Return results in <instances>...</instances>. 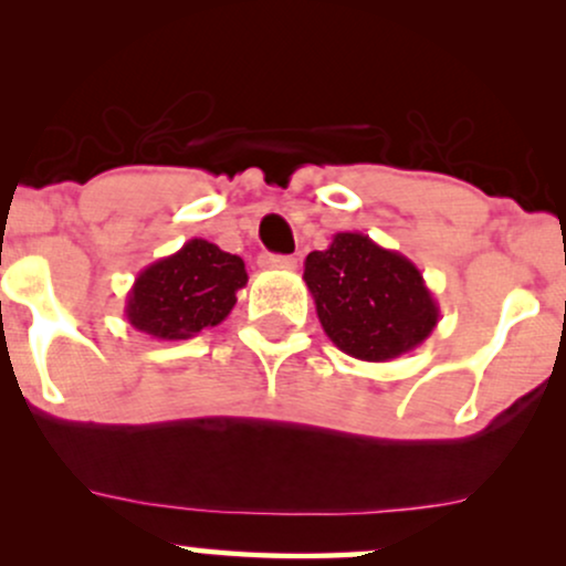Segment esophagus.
<instances>
[{
    "instance_id": "1",
    "label": "esophagus",
    "mask_w": 566,
    "mask_h": 566,
    "mask_svg": "<svg viewBox=\"0 0 566 566\" xmlns=\"http://www.w3.org/2000/svg\"><path fill=\"white\" fill-rule=\"evenodd\" d=\"M263 269H295L297 261L292 255H261Z\"/></svg>"
}]
</instances>
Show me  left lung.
Instances as JSON below:
<instances>
[{
	"label": "left lung",
	"instance_id": "obj_1",
	"mask_svg": "<svg viewBox=\"0 0 566 566\" xmlns=\"http://www.w3.org/2000/svg\"><path fill=\"white\" fill-rule=\"evenodd\" d=\"M316 316L343 354L391 361L418 348L439 322V305L420 269L359 231H340L314 250L303 271Z\"/></svg>",
	"mask_w": 566,
	"mask_h": 566
}]
</instances>
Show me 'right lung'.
I'll return each instance as SVG.
<instances>
[{"label":"right lung","instance_id":"obj_1","mask_svg":"<svg viewBox=\"0 0 566 566\" xmlns=\"http://www.w3.org/2000/svg\"><path fill=\"white\" fill-rule=\"evenodd\" d=\"M247 284L244 261L207 239H188L172 255L140 271L127 292L125 316L143 335L188 340L218 327Z\"/></svg>","mask_w":566,"mask_h":566}]
</instances>
